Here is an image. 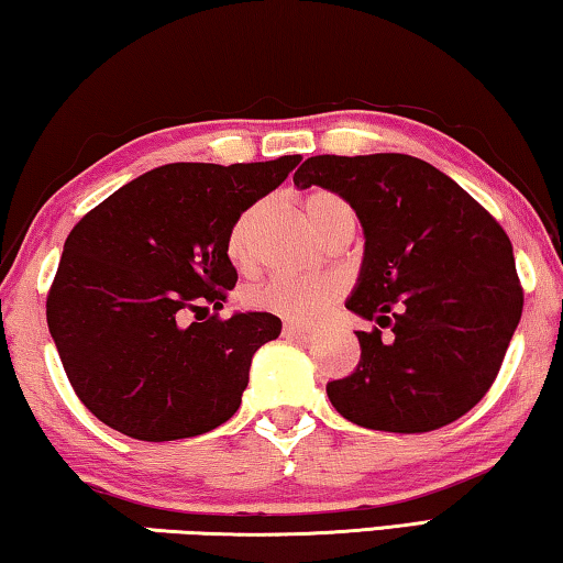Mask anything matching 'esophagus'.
I'll use <instances>...</instances> for the list:
<instances>
[{
  "label": "esophagus",
  "mask_w": 563,
  "mask_h": 563,
  "mask_svg": "<svg viewBox=\"0 0 563 563\" xmlns=\"http://www.w3.org/2000/svg\"><path fill=\"white\" fill-rule=\"evenodd\" d=\"M282 334L287 336V340H299V342H309L311 336H314L309 330H305V327H297V324H284Z\"/></svg>",
  "instance_id": "1"
}]
</instances>
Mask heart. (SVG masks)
Wrapping results in <instances>:
<instances>
[{"label":"heart","instance_id":"heart-1","mask_svg":"<svg viewBox=\"0 0 563 563\" xmlns=\"http://www.w3.org/2000/svg\"><path fill=\"white\" fill-rule=\"evenodd\" d=\"M264 213V201H256L233 219L227 236V254L233 264H249L254 252L258 219ZM305 216L319 239L332 236L344 227H354V213L342 196L332 191H314L305 198ZM342 297V282L334 276L319 279H291L274 276L256 287L246 289V301L262 311H272L289 322L317 324L330 314Z\"/></svg>","mask_w":563,"mask_h":563}]
</instances>
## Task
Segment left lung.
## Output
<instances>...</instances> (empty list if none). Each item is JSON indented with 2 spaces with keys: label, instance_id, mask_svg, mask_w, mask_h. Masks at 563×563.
Returning <instances> with one entry per match:
<instances>
[{
  "label": "left lung",
  "instance_id": "left-lung-1",
  "mask_svg": "<svg viewBox=\"0 0 563 563\" xmlns=\"http://www.w3.org/2000/svg\"><path fill=\"white\" fill-rule=\"evenodd\" d=\"M347 201L365 233L350 311L375 322L360 365L327 383L354 426L428 432L468 412L496 379L523 309L498 221L430 163L402 153L314 155L294 173Z\"/></svg>",
  "mask_w": 563,
  "mask_h": 563
}]
</instances>
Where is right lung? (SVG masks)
<instances>
[{"label":"right lung","mask_w":563,"mask_h":563,"mask_svg":"<svg viewBox=\"0 0 563 563\" xmlns=\"http://www.w3.org/2000/svg\"><path fill=\"white\" fill-rule=\"evenodd\" d=\"M301 155L266 163H168L118 188L65 241L47 327L85 408L148 443L203 435L239 410L269 311L223 309L236 287L227 236ZM197 319L191 320L190 314Z\"/></svg>","instance_id":"obj_1"}]
</instances>
